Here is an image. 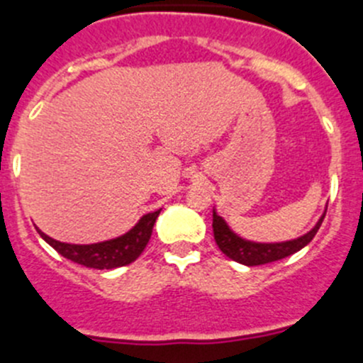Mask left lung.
<instances>
[{
  "label": "left lung",
  "mask_w": 363,
  "mask_h": 363,
  "mask_svg": "<svg viewBox=\"0 0 363 363\" xmlns=\"http://www.w3.org/2000/svg\"><path fill=\"white\" fill-rule=\"evenodd\" d=\"M325 214H323L321 220L318 221V225H315L311 232H307V234L301 235V238L293 239V241L253 242L235 235L234 232L228 228V225L225 223L223 218L218 216L216 211H213L214 241H216L218 248H220L228 259L235 260V262L239 264H245V266H260V264L275 262V260L286 259V257L293 255V253H296L298 250L307 246L308 242L314 239V235L318 234L319 227H321L323 220H325Z\"/></svg>",
  "instance_id": "1"
}]
</instances>
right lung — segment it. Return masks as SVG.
I'll return each instance as SVG.
<instances>
[{
    "label": "right lung",
    "instance_id": "obj_1",
    "mask_svg": "<svg viewBox=\"0 0 363 363\" xmlns=\"http://www.w3.org/2000/svg\"><path fill=\"white\" fill-rule=\"evenodd\" d=\"M160 213L161 209L145 214L128 234L121 235V238L94 242V245H70V242L56 241V239L45 235L42 230H38V234L60 255L72 260V262L94 267V269H113V267L128 266V264L135 262L138 259L140 253L145 250L150 235H152V227Z\"/></svg>",
    "mask_w": 363,
    "mask_h": 363
}]
</instances>
